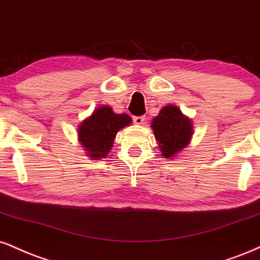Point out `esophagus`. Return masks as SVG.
<instances>
[{
  "instance_id": "34e87169",
  "label": "esophagus",
  "mask_w": 260,
  "mask_h": 260,
  "mask_svg": "<svg viewBox=\"0 0 260 260\" xmlns=\"http://www.w3.org/2000/svg\"><path fill=\"white\" fill-rule=\"evenodd\" d=\"M144 121H145V116H134L133 117V122L137 124H142Z\"/></svg>"
}]
</instances>
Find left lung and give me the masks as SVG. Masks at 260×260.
<instances>
[{"label": "left lung", "instance_id": "8db88e82", "mask_svg": "<svg viewBox=\"0 0 260 260\" xmlns=\"http://www.w3.org/2000/svg\"><path fill=\"white\" fill-rule=\"evenodd\" d=\"M154 136L158 142L162 156L171 158L180 152L190 143L192 123L184 116L177 106L167 105L152 120Z\"/></svg>", "mask_w": 260, "mask_h": 260}]
</instances>
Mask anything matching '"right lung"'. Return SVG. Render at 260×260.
Returning <instances> with one entry per match:
<instances>
[{
  "mask_svg": "<svg viewBox=\"0 0 260 260\" xmlns=\"http://www.w3.org/2000/svg\"><path fill=\"white\" fill-rule=\"evenodd\" d=\"M132 123L126 114H115L110 106H100L79 128V139L93 160L108 156L121 128Z\"/></svg>",
  "mask_w": 260,
  "mask_h": 260,
  "instance_id": "obj_1",
  "label": "right lung"
}]
</instances>
